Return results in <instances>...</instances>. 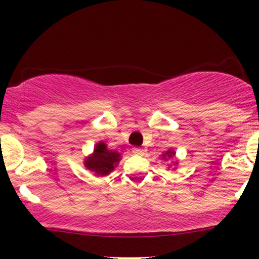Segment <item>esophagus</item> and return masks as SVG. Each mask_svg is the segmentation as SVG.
<instances>
[{"label": "esophagus", "instance_id": "34e87169", "mask_svg": "<svg viewBox=\"0 0 259 259\" xmlns=\"http://www.w3.org/2000/svg\"><path fill=\"white\" fill-rule=\"evenodd\" d=\"M133 153L134 154H139V156H142V154H144V150H142V148H140V147H134L133 148Z\"/></svg>", "mask_w": 259, "mask_h": 259}]
</instances>
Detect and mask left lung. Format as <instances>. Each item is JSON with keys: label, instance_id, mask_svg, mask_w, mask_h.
I'll return each instance as SVG.
<instances>
[{"label": "left lung", "instance_id": "obj_1", "mask_svg": "<svg viewBox=\"0 0 259 259\" xmlns=\"http://www.w3.org/2000/svg\"><path fill=\"white\" fill-rule=\"evenodd\" d=\"M174 152H173V151H170V150H169L168 151V152H165V154H163V157H171V156H174Z\"/></svg>", "mask_w": 259, "mask_h": 259}]
</instances>
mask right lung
<instances>
[{
    "instance_id": "right-lung-1",
    "label": "right lung",
    "mask_w": 259,
    "mask_h": 259,
    "mask_svg": "<svg viewBox=\"0 0 259 259\" xmlns=\"http://www.w3.org/2000/svg\"><path fill=\"white\" fill-rule=\"evenodd\" d=\"M120 154L115 151H109L106 144L100 142L96 145L94 154L85 160L86 168L97 175H107L114 169L117 162H119Z\"/></svg>"
}]
</instances>
